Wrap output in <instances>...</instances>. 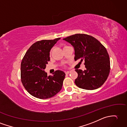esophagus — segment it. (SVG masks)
<instances>
[{"label":"esophagus","mask_w":127,"mask_h":127,"mask_svg":"<svg viewBox=\"0 0 127 127\" xmlns=\"http://www.w3.org/2000/svg\"><path fill=\"white\" fill-rule=\"evenodd\" d=\"M71 72V71H70V70H69V71H66L65 72V73L66 74H69V73H70Z\"/></svg>","instance_id":"obj_1"}]
</instances>
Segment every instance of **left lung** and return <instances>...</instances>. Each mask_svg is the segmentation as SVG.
I'll list each match as a JSON object with an SVG mask.
<instances>
[{
    "label": "left lung",
    "instance_id": "obj_1",
    "mask_svg": "<svg viewBox=\"0 0 127 127\" xmlns=\"http://www.w3.org/2000/svg\"><path fill=\"white\" fill-rule=\"evenodd\" d=\"M75 50V60H84L86 69H76L75 83L79 88L94 90L104 84L109 74L110 58L105 47L96 38L85 34H75L63 38Z\"/></svg>",
    "mask_w": 127,
    "mask_h": 127
}]
</instances>
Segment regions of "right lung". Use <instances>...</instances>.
Listing matches in <instances>:
<instances>
[{"mask_svg": "<svg viewBox=\"0 0 127 127\" xmlns=\"http://www.w3.org/2000/svg\"><path fill=\"white\" fill-rule=\"evenodd\" d=\"M61 38L54 40H42L30 46L24 56L20 66V76L23 86L36 98H51L62 89L65 74L57 70L52 76L45 72L50 61V52Z\"/></svg>", "mask_w": 127, "mask_h": 127, "instance_id": "obj_1", "label": "right lung"}]
</instances>
